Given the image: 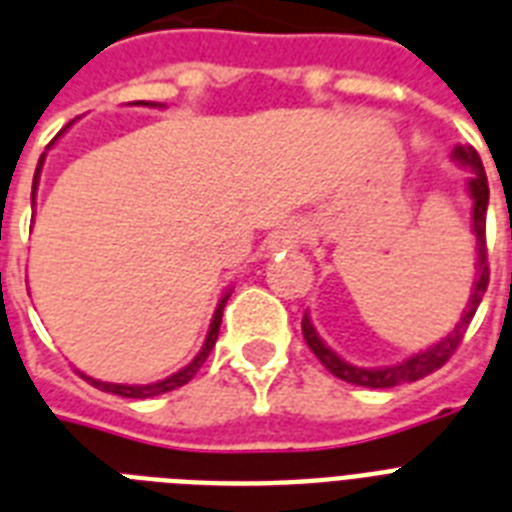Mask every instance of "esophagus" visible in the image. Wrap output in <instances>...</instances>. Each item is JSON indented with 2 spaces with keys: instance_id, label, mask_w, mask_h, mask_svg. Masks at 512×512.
Returning <instances> with one entry per match:
<instances>
[{
  "instance_id": "34e87169",
  "label": "esophagus",
  "mask_w": 512,
  "mask_h": 512,
  "mask_svg": "<svg viewBox=\"0 0 512 512\" xmlns=\"http://www.w3.org/2000/svg\"><path fill=\"white\" fill-rule=\"evenodd\" d=\"M307 239V226L305 223H286L273 234L270 239V249H297L299 244H305Z\"/></svg>"
}]
</instances>
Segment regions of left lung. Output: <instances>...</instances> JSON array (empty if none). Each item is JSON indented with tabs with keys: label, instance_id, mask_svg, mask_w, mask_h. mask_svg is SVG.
<instances>
[{
	"label": "left lung",
	"instance_id": "obj_1",
	"mask_svg": "<svg viewBox=\"0 0 512 512\" xmlns=\"http://www.w3.org/2000/svg\"><path fill=\"white\" fill-rule=\"evenodd\" d=\"M452 157L458 165L471 170V178H468V194L473 199V234H476V281H473V292L468 305L463 310V318L452 334H447L442 342L431 344L429 350L415 352L407 360H400L394 365H384V368H357V365L347 363L342 357L336 355L331 347H326L318 331H315L310 315L305 313L302 318V334H305L307 347L315 352V357L326 365L328 371L334 373L336 378H342L347 384L355 386H368V389H389V386H400L407 381H418V378L429 376L436 368H442L447 360L452 357V352L458 350L460 342H463L465 328L473 321L476 315V307H479L481 297H484L486 286H489V263H486V205H489V184H486L484 165H481L479 152L473 147H455L452 149Z\"/></svg>",
	"mask_w": 512,
	"mask_h": 512
}]
</instances>
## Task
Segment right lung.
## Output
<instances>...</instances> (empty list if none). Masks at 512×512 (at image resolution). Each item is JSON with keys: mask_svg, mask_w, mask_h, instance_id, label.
<instances>
[{"mask_svg": "<svg viewBox=\"0 0 512 512\" xmlns=\"http://www.w3.org/2000/svg\"><path fill=\"white\" fill-rule=\"evenodd\" d=\"M131 105H147V107H162L157 105V102H131ZM70 123L62 131H68ZM60 131V134H62ZM57 134V136H60ZM54 136V139H57ZM52 139V144H54ZM49 144V147H52ZM47 147V149H49ZM44 157L47 155H41L39 157V165H36V176H33V191H31V205H33V199H36V186H39V176H41V165H44ZM228 297H231V292L223 294L218 302V307H215V315H213V323H210V331H207V339L205 344H202V350L197 352V357L191 360L186 368H181L178 373H173V376L168 378H162V381H155V384H110V381H99V378H91L86 376V373H81L86 381H89L91 386H97V389H102V392H110V394H118V397H131V400H147V397H157V394H165V392H173V389H178V386H184L189 384L191 378L197 376V371L202 368V363L207 360V355H210V350L215 347V339H218V331H220V318H223V307H226Z\"/></svg>", "mask_w": 512, "mask_h": 512, "instance_id": "1", "label": "right lung"}]
</instances>
